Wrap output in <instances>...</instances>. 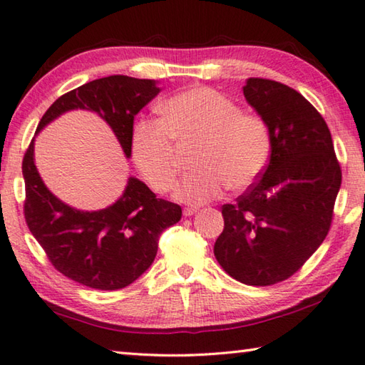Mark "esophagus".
Wrapping results in <instances>:
<instances>
[{
    "label": "esophagus",
    "mask_w": 365,
    "mask_h": 365,
    "mask_svg": "<svg viewBox=\"0 0 365 365\" xmlns=\"http://www.w3.org/2000/svg\"><path fill=\"white\" fill-rule=\"evenodd\" d=\"M196 212H197V209L187 207V209H183V215H185V217H191V215H195Z\"/></svg>",
    "instance_id": "1"
}]
</instances>
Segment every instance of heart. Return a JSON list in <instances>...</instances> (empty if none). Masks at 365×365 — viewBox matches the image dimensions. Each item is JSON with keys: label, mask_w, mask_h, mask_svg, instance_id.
<instances>
[{"label": "heart", "mask_w": 365, "mask_h": 365, "mask_svg": "<svg viewBox=\"0 0 365 365\" xmlns=\"http://www.w3.org/2000/svg\"><path fill=\"white\" fill-rule=\"evenodd\" d=\"M161 121L143 118L132 130L130 151L151 188L165 193L178 175L177 147L197 143L193 168L175 190V200L201 205L230 187L241 191L263 174L271 155V134L264 119L244 113L220 92L191 88L164 101Z\"/></svg>", "instance_id": "1"}]
</instances>
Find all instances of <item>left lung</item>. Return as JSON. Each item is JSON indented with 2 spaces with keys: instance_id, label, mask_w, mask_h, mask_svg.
<instances>
[{
  "instance_id": "left-lung-1",
  "label": "left lung",
  "mask_w": 365,
  "mask_h": 365,
  "mask_svg": "<svg viewBox=\"0 0 365 365\" xmlns=\"http://www.w3.org/2000/svg\"><path fill=\"white\" fill-rule=\"evenodd\" d=\"M264 119L271 155L257 183L225 204L217 262L247 286H271L297 273L329 233L341 170L324 118L300 92L263 78L242 88Z\"/></svg>"
}]
</instances>
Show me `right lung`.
I'll return each mask as SVG.
<instances>
[{
  "instance_id": "obj_1",
  "label": "right lung",
  "mask_w": 365,
  "mask_h": 365,
  "mask_svg": "<svg viewBox=\"0 0 365 365\" xmlns=\"http://www.w3.org/2000/svg\"><path fill=\"white\" fill-rule=\"evenodd\" d=\"M155 79L113 75L86 83L51 105L36 134L71 110L97 113L107 123L124 156L130 158L134 118L160 94ZM25 220L51 263L71 281L97 290H118L138 279L158 252L165 228L182 217L180 205L160 200L147 185L129 177L123 195L98 210H79L46 187L35 164V137L24 156Z\"/></svg>"
}]
</instances>
